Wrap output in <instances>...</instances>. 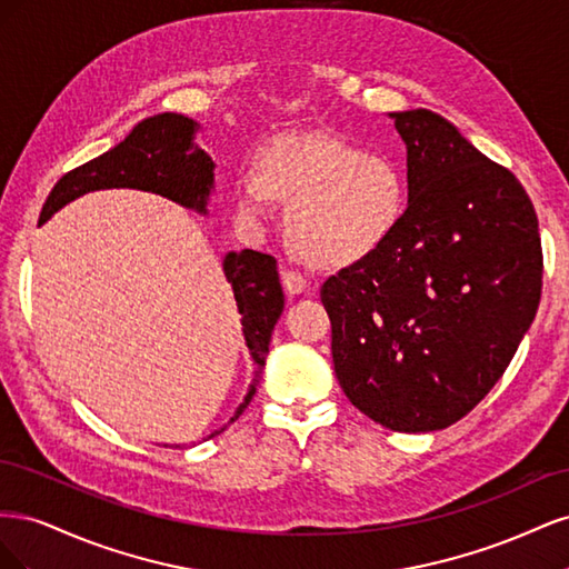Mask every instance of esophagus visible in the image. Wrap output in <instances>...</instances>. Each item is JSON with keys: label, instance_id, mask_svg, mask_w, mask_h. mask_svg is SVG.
<instances>
[{"label": "esophagus", "instance_id": "esophagus-1", "mask_svg": "<svg viewBox=\"0 0 569 569\" xmlns=\"http://www.w3.org/2000/svg\"><path fill=\"white\" fill-rule=\"evenodd\" d=\"M282 284L289 295H303L308 289V280L297 270H282Z\"/></svg>", "mask_w": 569, "mask_h": 569}]
</instances>
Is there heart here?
<instances>
[{"mask_svg": "<svg viewBox=\"0 0 569 569\" xmlns=\"http://www.w3.org/2000/svg\"><path fill=\"white\" fill-rule=\"evenodd\" d=\"M289 209L287 234L303 261L320 268L353 266L399 228L408 189L401 168L339 137L291 134L272 142L234 182L237 211L249 222Z\"/></svg>", "mask_w": 569, "mask_h": 569, "instance_id": "b5f03b06", "label": "heart"}]
</instances>
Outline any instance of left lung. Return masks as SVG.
I'll return each mask as SVG.
<instances>
[{"label":"left lung","instance_id":"left-lung-1","mask_svg":"<svg viewBox=\"0 0 569 569\" xmlns=\"http://www.w3.org/2000/svg\"><path fill=\"white\" fill-rule=\"evenodd\" d=\"M406 144L408 206L372 256L320 289L349 401L393 432H435L485 399L541 299L533 206L508 168L443 116L389 113Z\"/></svg>","mask_w":569,"mask_h":569}]
</instances>
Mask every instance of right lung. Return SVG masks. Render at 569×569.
<instances>
[{"label": "right lung", "mask_w": 569, "mask_h": 569, "mask_svg": "<svg viewBox=\"0 0 569 569\" xmlns=\"http://www.w3.org/2000/svg\"><path fill=\"white\" fill-rule=\"evenodd\" d=\"M197 132V120L182 113H159L144 118L142 123L132 128L123 142L90 163L66 173L49 192L40 220H49L66 203L76 201L82 194L111 187H130L161 194L184 206V209L206 216L209 213L206 203H209L213 192L216 163L194 142ZM222 272H226L232 287L237 311L242 316V332L251 360L256 363L253 382L249 385L244 401L237 406L234 416L230 418V422H234L253 399L258 380H261L272 327L284 308V295L278 261L268 253L251 249L239 253L230 251L222 258ZM228 425L211 432L209 439L220 435ZM173 449H180V446H173Z\"/></svg>", "instance_id": "obj_1"}]
</instances>
